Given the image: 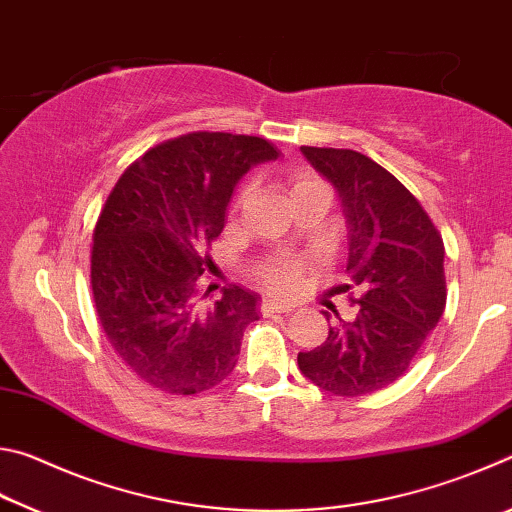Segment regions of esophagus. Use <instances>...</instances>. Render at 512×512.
Here are the masks:
<instances>
[{"label":"esophagus","mask_w":512,"mask_h":512,"mask_svg":"<svg viewBox=\"0 0 512 512\" xmlns=\"http://www.w3.org/2000/svg\"><path fill=\"white\" fill-rule=\"evenodd\" d=\"M293 309H296V305H293V302H282V300H262V305H259V311H262L264 316L291 314Z\"/></svg>","instance_id":"obj_1"}]
</instances>
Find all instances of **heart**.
Returning a JSON list of instances; mask_svg holds the SVG:
<instances>
[{"label":"heart","mask_w":512,"mask_h":512,"mask_svg":"<svg viewBox=\"0 0 512 512\" xmlns=\"http://www.w3.org/2000/svg\"><path fill=\"white\" fill-rule=\"evenodd\" d=\"M289 187H291V196H298L302 192H311V189H327V185L323 180L316 178L314 173L307 169H296L289 173ZM250 194V185L241 189L239 201L241 203L244 198ZM259 280H262L268 289L273 291H289L296 287L302 277V264L296 262V259H287V262H277L271 266H264L262 271L257 273Z\"/></svg>","instance_id":"1"}]
</instances>
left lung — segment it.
Masks as SVG:
<instances>
[{
  "label": "left lung",
  "mask_w": 512,
  "mask_h": 512,
  "mask_svg": "<svg viewBox=\"0 0 512 512\" xmlns=\"http://www.w3.org/2000/svg\"><path fill=\"white\" fill-rule=\"evenodd\" d=\"M336 187L350 223L348 273L357 316L329 327L323 345L298 352L318 388L357 397L400 379L438 325L447 302L445 244L418 198L391 171L352 149L302 146ZM329 320L327 311H323Z\"/></svg>",
  "instance_id": "left-lung-1"
}]
</instances>
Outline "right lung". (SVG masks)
I'll return each instance as SVG.
<instances>
[{
    "label": "right lung",
    "instance_id": "add662e5",
    "mask_svg": "<svg viewBox=\"0 0 512 512\" xmlns=\"http://www.w3.org/2000/svg\"><path fill=\"white\" fill-rule=\"evenodd\" d=\"M275 158L264 137L194 131L153 146L110 189L92 232L94 309L121 363L158 391H210L235 368L257 298L230 287L205 305L203 277L237 180Z\"/></svg>",
    "mask_w": 512,
    "mask_h": 512
}]
</instances>
